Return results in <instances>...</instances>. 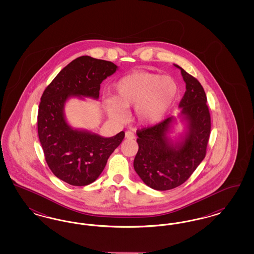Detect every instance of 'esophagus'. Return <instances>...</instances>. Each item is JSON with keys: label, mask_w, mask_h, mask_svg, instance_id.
Segmentation results:
<instances>
[{"label": "esophagus", "mask_w": 254, "mask_h": 254, "mask_svg": "<svg viewBox=\"0 0 254 254\" xmlns=\"http://www.w3.org/2000/svg\"><path fill=\"white\" fill-rule=\"evenodd\" d=\"M126 138L132 140L135 138V134L131 130H127V131H126Z\"/></svg>", "instance_id": "34e87169"}]
</instances>
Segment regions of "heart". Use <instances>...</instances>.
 I'll use <instances>...</instances> for the list:
<instances>
[{
    "mask_svg": "<svg viewBox=\"0 0 254 254\" xmlns=\"http://www.w3.org/2000/svg\"><path fill=\"white\" fill-rule=\"evenodd\" d=\"M178 91L176 81L169 76L145 71L130 73L118 81L114 98L106 101V108L112 117L124 119L125 109L135 107L136 121L151 126L168 113Z\"/></svg>",
    "mask_w": 254,
    "mask_h": 254,
    "instance_id": "obj_1",
    "label": "heart"
}]
</instances>
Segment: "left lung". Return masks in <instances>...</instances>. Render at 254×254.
<instances>
[{
    "label": "left lung",
    "mask_w": 254,
    "mask_h": 254,
    "mask_svg": "<svg viewBox=\"0 0 254 254\" xmlns=\"http://www.w3.org/2000/svg\"><path fill=\"white\" fill-rule=\"evenodd\" d=\"M181 70L186 92L179 104L181 116L188 122L184 139L173 144L168 137L173 117L137 130L138 152L133 167L146 186L169 190L181 186L204 160L210 135V114L205 90L199 81Z\"/></svg>",
    "instance_id": "1"
}]
</instances>
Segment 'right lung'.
I'll return each instance as SVG.
<instances>
[{
  "instance_id": "right-lung-1",
  "label": "right lung",
  "mask_w": 254,
  "mask_h": 254,
  "mask_svg": "<svg viewBox=\"0 0 254 254\" xmlns=\"http://www.w3.org/2000/svg\"><path fill=\"white\" fill-rule=\"evenodd\" d=\"M116 69L109 61L81 56L61 70L41 97L38 135L49 169L62 181L78 187L93 183L125 137L124 131L104 138L73 129L64 115L69 97L98 99L101 83Z\"/></svg>"
}]
</instances>
